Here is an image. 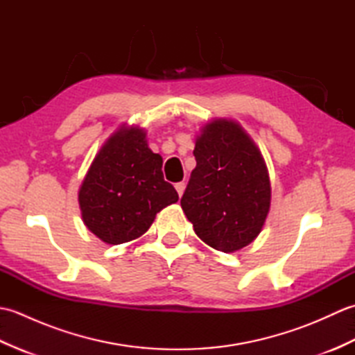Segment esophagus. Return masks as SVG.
Returning a JSON list of instances; mask_svg holds the SVG:
<instances>
[{
	"label": "esophagus",
	"mask_w": 355,
	"mask_h": 355,
	"mask_svg": "<svg viewBox=\"0 0 355 355\" xmlns=\"http://www.w3.org/2000/svg\"><path fill=\"white\" fill-rule=\"evenodd\" d=\"M184 183L183 182H180V183H175V189H177V192H178V195H180V197H182V195H183V192H184Z\"/></svg>",
	"instance_id": "34e87169"
}]
</instances>
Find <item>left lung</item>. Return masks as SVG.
<instances>
[{
  "mask_svg": "<svg viewBox=\"0 0 355 355\" xmlns=\"http://www.w3.org/2000/svg\"><path fill=\"white\" fill-rule=\"evenodd\" d=\"M197 166L182 207L197 235L224 253L259 235L270 210V178L252 139L232 120L207 123L195 141Z\"/></svg>",
  "mask_w": 355,
  "mask_h": 355,
  "instance_id": "1",
  "label": "left lung"
}]
</instances>
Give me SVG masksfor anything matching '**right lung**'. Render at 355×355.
<instances>
[{
	"instance_id": "right-lung-1",
	"label": "right lung",
	"mask_w": 355,
	"mask_h": 355,
	"mask_svg": "<svg viewBox=\"0 0 355 355\" xmlns=\"http://www.w3.org/2000/svg\"><path fill=\"white\" fill-rule=\"evenodd\" d=\"M139 128H122L96 155L79 191L82 220L97 238L122 244L141 236L155 215L178 201L163 160Z\"/></svg>"
}]
</instances>
